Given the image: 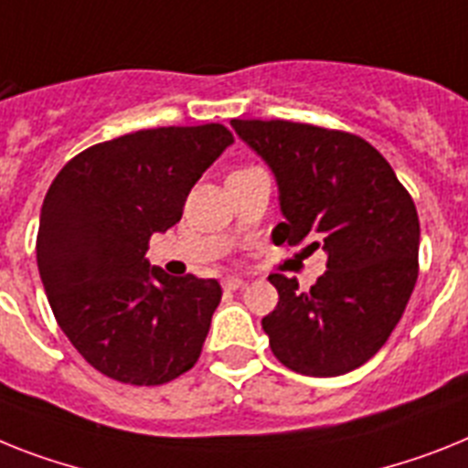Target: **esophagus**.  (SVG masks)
Segmentation results:
<instances>
[{
	"label": "esophagus",
	"instance_id": "34e87169",
	"mask_svg": "<svg viewBox=\"0 0 468 468\" xmlns=\"http://www.w3.org/2000/svg\"><path fill=\"white\" fill-rule=\"evenodd\" d=\"M245 285H247V281H242L240 276L223 278V288L226 290H240V288H245Z\"/></svg>",
	"mask_w": 468,
	"mask_h": 468
}]
</instances>
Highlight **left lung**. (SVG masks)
Instances as JSON below:
<instances>
[{"label":"left lung","mask_w":468,"mask_h":468,"mask_svg":"<svg viewBox=\"0 0 468 468\" xmlns=\"http://www.w3.org/2000/svg\"><path fill=\"white\" fill-rule=\"evenodd\" d=\"M276 176L285 221L273 242L328 254L309 290L271 273L276 309L261 319L271 352L304 376L355 371L378 352L419 276V216L392 166L367 140L292 121H230Z\"/></svg>","instance_id":"1"}]
</instances>
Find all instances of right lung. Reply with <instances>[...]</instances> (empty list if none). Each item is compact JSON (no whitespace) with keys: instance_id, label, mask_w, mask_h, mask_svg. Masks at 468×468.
<instances>
[{"instance_id":"1","label":"right lung","mask_w":468,"mask_h":468,"mask_svg":"<svg viewBox=\"0 0 468 468\" xmlns=\"http://www.w3.org/2000/svg\"><path fill=\"white\" fill-rule=\"evenodd\" d=\"M228 144L221 123L137 131L73 156L47 190L35 247L47 300L109 378L161 386L199 359L221 285L168 276L144 254Z\"/></svg>"}]
</instances>
